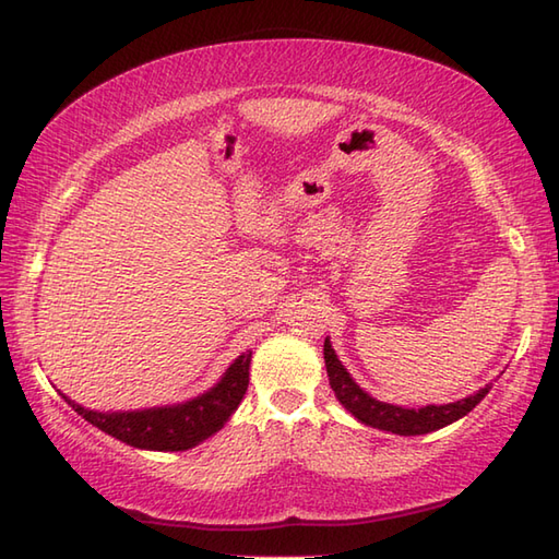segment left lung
<instances>
[{"mask_svg": "<svg viewBox=\"0 0 559 559\" xmlns=\"http://www.w3.org/2000/svg\"><path fill=\"white\" fill-rule=\"evenodd\" d=\"M324 362H326V374L329 384L334 389L336 399L341 406L350 411L360 423L377 427V430L394 432V435H427L435 432L439 427H447L456 423L463 415L471 413L473 408L488 394L490 386H483L476 394L468 399H461L454 403H444V406H423V408H401L394 403H384L372 399L367 391H362L358 384L353 382L350 372L341 365L336 350L331 348L329 338L324 341Z\"/></svg>", "mask_w": 559, "mask_h": 559, "instance_id": "8db88e82", "label": "left lung"}]
</instances>
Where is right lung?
I'll return each mask as SVG.
<instances>
[{"instance_id":"right-lung-1","label":"right lung","mask_w":559,"mask_h":559,"mask_svg":"<svg viewBox=\"0 0 559 559\" xmlns=\"http://www.w3.org/2000/svg\"><path fill=\"white\" fill-rule=\"evenodd\" d=\"M249 362H252V350H245L225 370L216 386L192 401L177 403V406L100 413L79 406L76 401L67 399L64 394L62 396L83 420H88L105 435L120 439L129 447L151 451H185L216 435L240 406L249 384Z\"/></svg>"}]
</instances>
